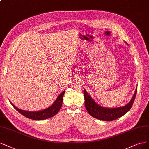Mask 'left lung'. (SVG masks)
Listing matches in <instances>:
<instances>
[{
    "instance_id": "obj_1",
    "label": "left lung",
    "mask_w": 149,
    "mask_h": 149,
    "mask_svg": "<svg viewBox=\"0 0 149 149\" xmlns=\"http://www.w3.org/2000/svg\"><path fill=\"white\" fill-rule=\"evenodd\" d=\"M85 96V106L86 111L91 116L103 121H113L127 113L133 106L137 93V88L131 100L123 107L106 108L102 107L93 100L85 90H84Z\"/></svg>"
}]
</instances>
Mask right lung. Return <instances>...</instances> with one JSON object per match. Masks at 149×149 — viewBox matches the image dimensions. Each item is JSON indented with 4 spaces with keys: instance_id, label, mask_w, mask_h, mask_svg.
<instances>
[{
    "instance_id": "1",
    "label": "right lung",
    "mask_w": 149,
    "mask_h": 149,
    "mask_svg": "<svg viewBox=\"0 0 149 149\" xmlns=\"http://www.w3.org/2000/svg\"><path fill=\"white\" fill-rule=\"evenodd\" d=\"M65 93V90L63 91L61 94L59 95L56 100L54 102V103L52 104L51 106L49 107L42 110V111H37V112H30V111H23V110L19 109L15 107L13 104L12 105L13 107L18 112H19L21 114L24 115V117L32 119L34 120H45L49 118H51L53 117L54 115L58 113V112L59 111V110L61 107L63 101V96Z\"/></svg>"
}]
</instances>
